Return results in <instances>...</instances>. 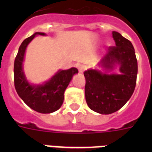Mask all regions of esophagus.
<instances>
[{
	"mask_svg": "<svg viewBox=\"0 0 152 152\" xmlns=\"http://www.w3.org/2000/svg\"><path fill=\"white\" fill-rule=\"evenodd\" d=\"M85 69H86V67H85V65H84V64H80V65H79L78 66L79 73H83Z\"/></svg>",
	"mask_w": 152,
	"mask_h": 152,
	"instance_id": "esophagus-1",
	"label": "esophagus"
}]
</instances>
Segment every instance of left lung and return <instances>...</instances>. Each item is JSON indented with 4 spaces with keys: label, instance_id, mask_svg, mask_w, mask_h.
<instances>
[{
    "label": "left lung",
    "instance_id": "obj_1",
    "mask_svg": "<svg viewBox=\"0 0 152 152\" xmlns=\"http://www.w3.org/2000/svg\"><path fill=\"white\" fill-rule=\"evenodd\" d=\"M115 46L100 61L107 69L113 70L119 64L120 75L103 74L90 69L84 72L85 77V99L91 110L101 114H110L122 108L132 95L136 84L138 62L131 42L113 31Z\"/></svg>",
    "mask_w": 152,
    "mask_h": 152
}]
</instances>
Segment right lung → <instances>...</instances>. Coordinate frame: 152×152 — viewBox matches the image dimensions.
I'll use <instances>...</instances> for the list:
<instances>
[{
    "mask_svg": "<svg viewBox=\"0 0 152 152\" xmlns=\"http://www.w3.org/2000/svg\"><path fill=\"white\" fill-rule=\"evenodd\" d=\"M36 35L35 33L21 43L14 60L13 75L14 86L20 97L28 107L41 113H50L61 107L64 101V93L75 74L78 73L76 68L59 71L51 80L42 85H32L26 80L23 71V61L26 46Z\"/></svg>",
    "mask_w": 152,
    "mask_h": 152,
    "instance_id": "add662e5",
    "label": "right lung"
}]
</instances>
